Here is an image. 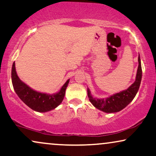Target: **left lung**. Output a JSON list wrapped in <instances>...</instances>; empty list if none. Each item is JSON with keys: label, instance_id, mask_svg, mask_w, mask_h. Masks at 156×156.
Wrapping results in <instances>:
<instances>
[{"label": "left lung", "instance_id": "1", "mask_svg": "<svg viewBox=\"0 0 156 156\" xmlns=\"http://www.w3.org/2000/svg\"><path fill=\"white\" fill-rule=\"evenodd\" d=\"M142 78V68H141L140 55L138 56V67L137 70L136 79L133 83L127 90L114 94L105 99H98L90 95L88 90V96L90 103L96 108L105 113H115L123 109L133 101L138 92Z\"/></svg>", "mask_w": 156, "mask_h": 156}]
</instances>
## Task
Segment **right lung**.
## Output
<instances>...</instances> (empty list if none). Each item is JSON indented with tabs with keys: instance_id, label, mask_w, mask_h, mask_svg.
I'll list each match as a JSON object with an SVG mask.
<instances>
[{
	"instance_id": "right-lung-1",
	"label": "right lung",
	"mask_w": 156,
	"mask_h": 156,
	"mask_svg": "<svg viewBox=\"0 0 156 156\" xmlns=\"http://www.w3.org/2000/svg\"><path fill=\"white\" fill-rule=\"evenodd\" d=\"M11 78L14 90L23 102L33 111L41 113L51 111L61 104L65 96L66 88L69 83V80H68L61 90L55 94L48 95L37 92L29 88L20 80L16 73L15 63H13L12 66Z\"/></svg>"
}]
</instances>
